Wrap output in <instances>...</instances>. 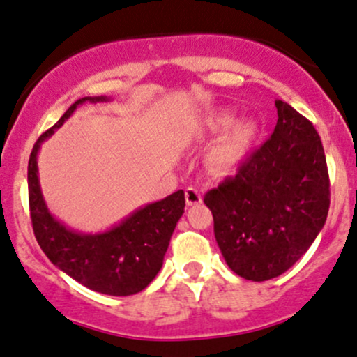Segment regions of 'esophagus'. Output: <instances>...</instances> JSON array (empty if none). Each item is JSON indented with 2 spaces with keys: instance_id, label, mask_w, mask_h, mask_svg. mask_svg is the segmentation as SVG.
<instances>
[{
  "instance_id": "obj_1",
  "label": "esophagus",
  "mask_w": 357,
  "mask_h": 357,
  "mask_svg": "<svg viewBox=\"0 0 357 357\" xmlns=\"http://www.w3.org/2000/svg\"><path fill=\"white\" fill-rule=\"evenodd\" d=\"M185 198H186V205H190V207L202 204V193L197 188H186Z\"/></svg>"
}]
</instances>
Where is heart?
<instances>
[{
    "label": "heart",
    "mask_w": 357,
    "mask_h": 357,
    "mask_svg": "<svg viewBox=\"0 0 357 357\" xmlns=\"http://www.w3.org/2000/svg\"><path fill=\"white\" fill-rule=\"evenodd\" d=\"M234 119V114L231 111H219L208 116L202 125V131L207 137H217V135L225 133L208 153L210 167L222 174L236 171L245 162L258 135V126L255 121L243 119L232 127Z\"/></svg>",
    "instance_id": "obj_1"
}]
</instances>
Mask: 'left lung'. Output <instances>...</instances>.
Segmentation results:
<instances>
[{
  "instance_id": "1",
  "label": "left lung",
  "mask_w": 357,
  "mask_h": 357,
  "mask_svg": "<svg viewBox=\"0 0 357 357\" xmlns=\"http://www.w3.org/2000/svg\"><path fill=\"white\" fill-rule=\"evenodd\" d=\"M275 107L268 140L204 198L229 268L253 282L291 268L324 229L330 207L327 159L313 123L284 100Z\"/></svg>"
}]
</instances>
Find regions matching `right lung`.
Listing matches in <instances>:
<instances>
[{"instance_id":"add662e5","label":"right lung","mask_w":357,"mask_h":357,"mask_svg":"<svg viewBox=\"0 0 357 357\" xmlns=\"http://www.w3.org/2000/svg\"><path fill=\"white\" fill-rule=\"evenodd\" d=\"M109 100L84 97L71 104L52 128L39 137L29 159V205L33 234L51 264L82 286L109 296H131L144 291L162 267L171 236L185 212V191L135 210L114 227L97 234H84L59 222L47 210L39 185L37 153L73 114L80 104Z\"/></svg>"}]
</instances>
